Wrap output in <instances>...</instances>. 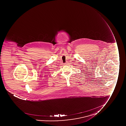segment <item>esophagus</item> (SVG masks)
I'll list each match as a JSON object with an SVG mask.
<instances>
[{
  "label": "esophagus",
  "mask_w": 126,
  "mask_h": 126,
  "mask_svg": "<svg viewBox=\"0 0 126 126\" xmlns=\"http://www.w3.org/2000/svg\"><path fill=\"white\" fill-rule=\"evenodd\" d=\"M66 64H67V63H66L65 64V65H66Z\"/></svg>",
  "instance_id": "esophagus-1"
}]
</instances>
